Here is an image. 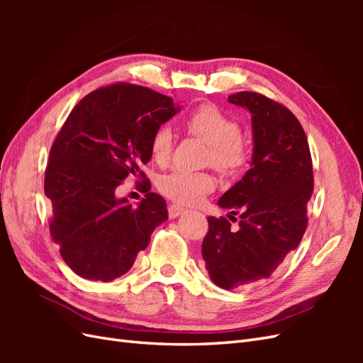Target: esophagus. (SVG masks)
Segmentation results:
<instances>
[{"instance_id":"34e87169","label":"esophagus","mask_w":363,"mask_h":363,"mask_svg":"<svg viewBox=\"0 0 363 363\" xmlns=\"http://www.w3.org/2000/svg\"><path fill=\"white\" fill-rule=\"evenodd\" d=\"M183 212H184V208H183L182 206H179V204H171V206L168 207V213H169V218H171V219L177 218V216L182 215Z\"/></svg>"}]
</instances>
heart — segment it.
<instances>
[{
    "label": "heart",
    "mask_w": 363,
    "mask_h": 363,
    "mask_svg": "<svg viewBox=\"0 0 363 363\" xmlns=\"http://www.w3.org/2000/svg\"><path fill=\"white\" fill-rule=\"evenodd\" d=\"M183 127L188 133L200 138L208 145L207 162L225 177H233L244 169L250 159V145L239 133L236 121L213 104H201L184 118ZM174 145L172 131L159 128L151 139V156L157 163H167ZM159 191L180 204H195L212 192L215 179L204 171L174 169L159 179Z\"/></svg>",
    "instance_id": "obj_1"
}]
</instances>
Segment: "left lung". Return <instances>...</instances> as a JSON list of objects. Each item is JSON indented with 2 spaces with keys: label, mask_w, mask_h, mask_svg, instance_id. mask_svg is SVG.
Wrapping results in <instances>:
<instances>
[{
  "label": "left lung",
  "mask_w": 363,
  "mask_h": 363,
  "mask_svg": "<svg viewBox=\"0 0 363 363\" xmlns=\"http://www.w3.org/2000/svg\"><path fill=\"white\" fill-rule=\"evenodd\" d=\"M228 101L250 111L255 150L242 180L218 201L239 215V227L224 216H208L201 252L216 286L235 289L271 277L301 242L313 168L304 130L288 107L247 91Z\"/></svg>",
  "instance_id": "obj_1"
}]
</instances>
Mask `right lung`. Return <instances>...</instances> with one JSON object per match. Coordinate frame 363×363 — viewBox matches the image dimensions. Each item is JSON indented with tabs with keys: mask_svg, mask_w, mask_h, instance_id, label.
<instances>
[{
	"mask_svg": "<svg viewBox=\"0 0 363 363\" xmlns=\"http://www.w3.org/2000/svg\"><path fill=\"white\" fill-rule=\"evenodd\" d=\"M180 111L172 98L144 86L115 83L87 94L65 121L50 151L45 191L50 233L65 263L83 279L112 281L133 267L167 201L150 192L138 207L116 199L130 175L145 179L151 139Z\"/></svg>",
	"mask_w": 363,
	"mask_h": 363,
	"instance_id": "right-lung-1",
	"label": "right lung"
}]
</instances>
